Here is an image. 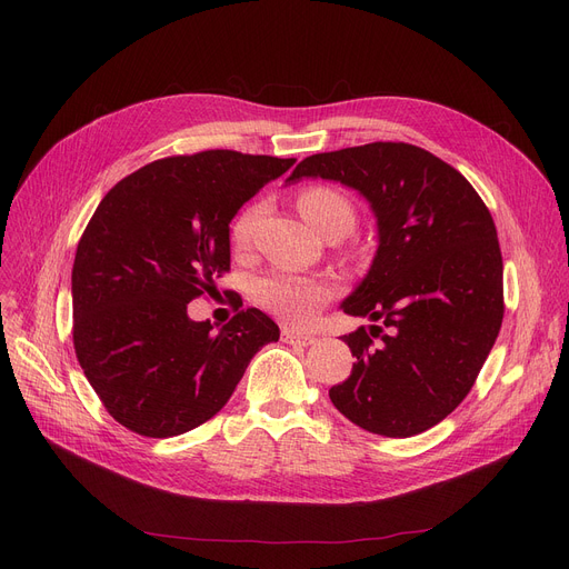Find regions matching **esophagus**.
<instances>
[{
	"label": "esophagus",
	"instance_id": "esophagus-1",
	"mask_svg": "<svg viewBox=\"0 0 569 569\" xmlns=\"http://www.w3.org/2000/svg\"><path fill=\"white\" fill-rule=\"evenodd\" d=\"M281 341L295 343V346H311L316 339L311 335H302V332L290 330V327H283V330H281Z\"/></svg>",
	"mask_w": 569,
	"mask_h": 569
}]
</instances>
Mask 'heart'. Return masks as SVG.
Listing matches in <instances>:
<instances>
[{"instance_id":"b5f03b06","label":"heart","mask_w":569,"mask_h":569,"mask_svg":"<svg viewBox=\"0 0 569 569\" xmlns=\"http://www.w3.org/2000/svg\"><path fill=\"white\" fill-rule=\"evenodd\" d=\"M297 207H300L305 221L320 234L335 228L348 232L355 223V209L350 200L330 187L305 189L297 196ZM260 212V204H251L232 221L230 237L237 249H247L251 244ZM253 292L258 305L274 318L288 325H307L316 316V311L332 297V286L318 277L274 272L262 277L256 283Z\"/></svg>"}]
</instances>
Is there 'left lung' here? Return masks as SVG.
<instances>
[{
  "label": "left lung",
  "instance_id": "1",
  "mask_svg": "<svg viewBox=\"0 0 569 569\" xmlns=\"http://www.w3.org/2000/svg\"><path fill=\"white\" fill-rule=\"evenodd\" d=\"M335 179L378 219L369 274L341 305L378 325L343 341L357 362L330 399L365 431L408 438L470 392L502 325V256L489 207L422 147L369 142L307 157L288 182Z\"/></svg>",
  "mask_w": 569,
  "mask_h": 569
}]
</instances>
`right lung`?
Segmentation results:
<instances>
[{
  "instance_id": "obj_1",
  "label": "right lung",
  "mask_w": 569,
  "mask_h": 569,
  "mask_svg": "<svg viewBox=\"0 0 569 569\" xmlns=\"http://www.w3.org/2000/svg\"><path fill=\"white\" fill-rule=\"evenodd\" d=\"M295 159L232 149L168 157L117 182L73 260V348L106 410L133 433H187L228 403L251 357L279 341L260 309L219 332L187 307L230 272V221Z\"/></svg>"
}]
</instances>
